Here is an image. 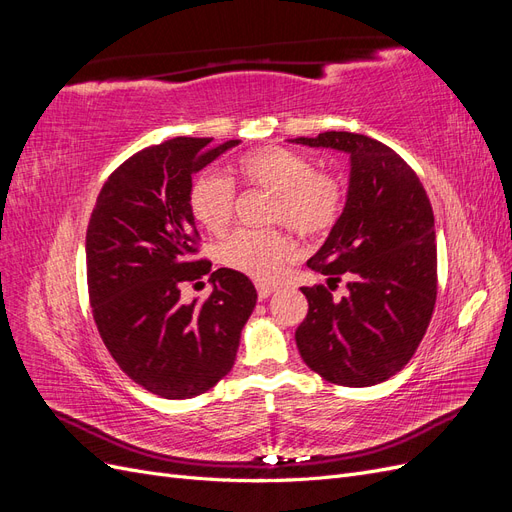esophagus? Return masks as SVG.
Instances as JSON below:
<instances>
[{
	"mask_svg": "<svg viewBox=\"0 0 512 512\" xmlns=\"http://www.w3.org/2000/svg\"><path fill=\"white\" fill-rule=\"evenodd\" d=\"M256 290H258V297L260 299H269L271 294L275 292V286H267V284H258L256 286Z\"/></svg>",
	"mask_w": 512,
	"mask_h": 512,
	"instance_id": "esophagus-1",
	"label": "esophagus"
}]
</instances>
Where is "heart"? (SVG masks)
Wrapping results in <instances>:
<instances>
[{
    "instance_id": "1",
    "label": "heart",
    "mask_w": 512,
    "mask_h": 512,
    "mask_svg": "<svg viewBox=\"0 0 512 512\" xmlns=\"http://www.w3.org/2000/svg\"><path fill=\"white\" fill-rule=\"evenodd\" d=\"M241 179L275 196L271 220L299 232L301 237H318L327 232L342 209L339 183L297 151L284 147H260L245 153L237 162ZM194 220L213 235H222L230 226L235 207V188L215 173L194 179L188 194ZM297 254V245L280 230L252 232L239 230L220 245V262L260 284L280 280L284 267Z\"/></svg>"
}]
</instances>
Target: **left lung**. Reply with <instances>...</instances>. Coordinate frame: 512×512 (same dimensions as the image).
<instances>
[{
  "label": "left lung",
  "instance_id": "left-lung-1",
  "mask_svg": "<svg viewBox=\"0 0 512 512\" xmlns=\"http://www.w3.org/2000/svg\"><path fill=\"white\" fill-rule=\"evenodd\" d=\"M350 160L342 215L307 267L346 277L348 294L301 288L309 309L294 339L309 369L333 384L374 386L404 367L436 305L438 254L433 211L423 183L397 153L354 132L290 138Z\"/></svg>",
  "mask_w": 512,
  "mask_h": 512
}]
</instances>
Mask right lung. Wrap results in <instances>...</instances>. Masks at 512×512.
I'll return each instance as SVG.
<instances>
[{"instance_id": "obj_1", "label": "right lung", "mask_w": 512, "mask_h": 512, "mask_svg": "<svg viewBox=\"0 0 512 512\" xmlns=\"http://www.w3.org/2000/svg\"><path fill=\"white\" fill-rule=\"evenodd\" d=\"M239 143L177 136L134 153L102 185L87 226L89 303L102 342L123 374L164 399L218 384L256 307L250 277L232 269L211 273L205 301H181V286L211 271L192 260V177Z\"/></svg>"}]
</instances>
